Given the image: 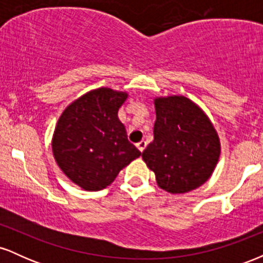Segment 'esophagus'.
<instances>
[{
	"label": "esophagus",
	"instance_id": "esophagus-1",
	"mask_svg": "<svg viewBox=\"0 0 263 263\" xmlns=\"http://www.w3.org/2000/svg\"><path fill=\"white\" fill-rule=\"evenodd\" d=\"M136 146H137V148L140 149V152H143L144 148H146L147 143H146V141H141V142H138V143L136 144Z\"/></svg>",
	"mask_w": 263,
	"mask_h": 263
}]
</instances>
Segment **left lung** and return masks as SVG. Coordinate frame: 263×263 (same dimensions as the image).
<instances>
[{
    "mask_svg": "<svg viewBox=\"0 0 263 263\" xmlns=\"http://www.w3.org/2000/svg\"><path fill=\"white\" fill-rule=\"evenodd\" d=\"M155 140L142 152L159 188L180 194L209 179L220 156L219 136L204 111L184 96L155 99Z\"/></svg>",
    "mask_w": 263,
    "mask_h": 263,
    "instance_id": "obj_1",
    "label": "left lung"
}]
</instances>
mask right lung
I'll return each instance as SVG.
<instances>
[{"label":"right lung","mask_w":263,"mask_h":263,"mask_svg":"<svg viewBox=\"0 0 263 263\" xmlns=\"http://www.w3.org/2000/svg\"><path fill=\"white\" fill-rule=\"evenodd\" d=\"M127 93L100 87L71 102L54 129V158L71 182L98 192L141 156L127 140L117 112Z\"/></svg>","instance_id":"1"}]
</instances>
